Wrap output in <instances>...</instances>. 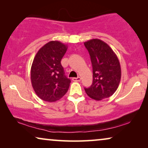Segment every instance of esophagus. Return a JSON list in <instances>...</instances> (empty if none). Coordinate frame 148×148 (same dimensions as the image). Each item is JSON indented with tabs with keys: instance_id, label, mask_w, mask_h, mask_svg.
<instances>
[{
	"instance_id": "1",
	"label": "esophagus",
	"mask_w": 148,
	"mask_h": 148,
	"mask_svg": "<svg viewBox=\"0 0 148 148\" xmlns=\"http://www.w3.org/2000/svg\"><path fill=\"white\" fill-rule=\"evenodd\" d=\"M72 79L73 81H74V82H79V81H81V78L79 77H73Z\"/></svg>"
}]
</instances>
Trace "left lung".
Listing matches in <instances>:
<instances>
[{
	"instance_id": "left-lung-1",
	"label": "left lung",
	"mask_w": 148,
	"mask_h": 148,
	"mask_svg": "<svg viewBox=\"0 0 148 148\" xmlns=\"http://www.w3.org/2000/svg\"><path fill=\"white\" fill-rule=\"evenodd\" d=\"M84 45L90 54L93 68V83L85 91L95 100L108 98L116 92L120 84L121 69L118 57L101 40H88Z\"/></svg>"
}]
</instances>
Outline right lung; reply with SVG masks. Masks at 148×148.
I'll list each match as a JSON object with an SVG mask.
<instances>
[{"instance_id":"obj_1","label":"right lung","mask_w":148,"mask_h":148,"mask_svg":"<svg viewBox=\"0 0 148 148\" xmlns=\"http://www.w3.org/2000/svg\"><path fill=\"white\" fill-rule=\"evenodd\" d=\"M67 46L50 41L36 54L31 67V82L37 96L46 102H56L67 92L71 80L64 75L61 59Z\"/></svg>"}]
</instances>
